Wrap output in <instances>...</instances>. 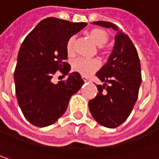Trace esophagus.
<instances>
[{
  "instance_id": "1",
  "label": "esophagus",
  "mask_w": 159,
  "mask_h": 159,
  "mask_svg": "<svg viewBox=\"0 0 159 159\" xmlns=\"http://www.w3.org/2000/svg\"><path fill=\"white\" fill-rule=\"evenodd\" d=\"M82 78H83V80H84V82H87V81H88V78L85 77V76H82Z\"/></svg>"
}]
</instances>
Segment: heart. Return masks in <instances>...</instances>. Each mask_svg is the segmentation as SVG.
<instances>
[{"label":"heart","mask_w":159,"mask_h":159,"mask_svg":"<svg viewBox=\"0 0 159 159\" xmlns=\"http://www.w3.org/2000/svg\"><path fill=\"white\" fill-rule=\"evenodd\" d=\"M89 37L93 41L97 46L100 47V51L102 52V46L106 44L109 39V34L104 29L95 27L88 32ZM76 37L75 35L71 36L67 40L66 44V51L68 56H73L75 51ZM100 63L97 59H86L83 58H77L74 59L72 62V69L75 72L80 74L82 76L88 77L98 71L100 68Z\"/></svg>","instance_id":"1"}]
</instances>
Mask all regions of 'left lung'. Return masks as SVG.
Masks as SVG:
<instances>
[{
	"label": "left lung",
	"mask_w": 159,
	"mask_h": 159,
	"mask_svg": "<svg viewBox=\"0 0 159 159\" xmlns=\"http://www.w3.org/2000/svg\"><path fill=\"white\" fill-rule=\"evenodd\" d=\"M93 24L111 27L117 33L107 64L96 74L104 84L97 85L99 93L89 101V109L100 125L116 128L127 119L138 98L142 83L140 59L131 39L116 25L106 21Z\"/></svg>",
	"instance_id": "left-lung-1"
}]
</instances>
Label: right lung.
<instances>
[{"label": "right lung", "mask_w": 159, "mask_h": 159, "mask_svg": "<svg viewBox=\"0 0 159 159\" xmlns=\"http://www.w3.org/2000/svg\"><path fill=\"white\" fill-rule=\"evenodd\" d=\"M87 25L56 17L42 20L20 46L14 82L18 105L25 119L38 127L54 124L65 113L68 101L84 84L78 73L53 84L59 71L66 75L70 65L66 62L67 40Z\"/></svg>", "instance_id": "obj_1"}]
</instances>
